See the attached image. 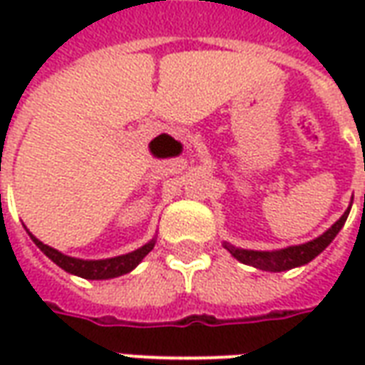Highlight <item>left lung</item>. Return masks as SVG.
Returning <instances> with one entry per match:
<instances>
[{
  "instance_id": "obj_1",
  "label": "left lung",
  "mask_w": 365,
  "mask_h": 365,
  "mask_svg": "<svg viewBox=\"0 0 365 365\" xmlns=\"http://www.w3.org/2000/svg\"><path fill=\"white\" fill-rule=\"evenodd\" d=\"M348 213H350V209H348V211H346V213L342 215L324 235H321L319 238H314L311 242H307V245L289 246V248H283V250H277V252L242 250V248H235V246L227 245V242H225V248H227L238 262H242V264H248V266H254V268L266 269V272H285V269L297 268V266H303L307 262H311L313 258H317V256L334 240V237L340 232V229L344 227L346 219H348Z\"/></svg>"
}]
</instances>
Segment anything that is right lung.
<instances>
[{
    "instance_id": "right-lung-1",
    "label": "right lung",
    "mask_w": 365,
    "mask_h": 365,
    "mask_svg": "<svg viewBox=\"0 0 365 365\" xmlns=\"http://www.w3.org/2000/svg\"><path fill=\"white\" fill-rule=\"evenodd\" d=\"M31 235V232H29ZM33 238L41 250H43L48 258H51L56 266H60L62 269H66L68 274L80 275V277H86V279H109V277H117V275L128 274L130 269H135L140 260H143L146 254L150 252L154 248V242L156 240H150L148 245H144L143 248H138L135 252L123 254V256H117V258H107V260H78V258H70V256H64L58 250H54L51 246L43 245L38 238Z\"/></svg>"
}]
</instances>
